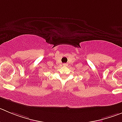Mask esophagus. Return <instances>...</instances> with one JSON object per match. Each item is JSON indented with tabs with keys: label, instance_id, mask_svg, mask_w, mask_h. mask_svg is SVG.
I'll list each match as a JSON object with an SVG mask.
<instances>
[{
	"label": "esophagus",
	"instance_id": "obj_1",
	"mask_svg": "<svg viewBox=\"0 0 122 122\" xmlns=\"http://www.w3.org/2000/svg\"><path fill=\"white\" fill-rule=\"evenodd\" d=\"M62 66H67V64L64 63V64H62Z\"/></svg>",
	"mask_w": 122,
	"mask_h": 122
}]
</instances>
